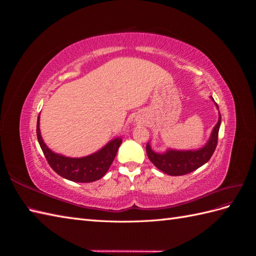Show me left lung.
Listing matches in <instances>:
<instances>
[{"mask_svg":"<svg viewBox=\"0 0 256 256\" xmlns=\"http://www.w3.org/2000/svg\"><path fill=\"white\" fill-rule=\"evenodd\" d=\"M214 100V99H212ZM216 108L218 104H216ZM219 109V108H218ZM221 125V114L219 112V120L214 127L208 142L202 148L196 150H168L164 154L154 152L150 143L146 145V154L150 160L157 168L171 176L186 175L196 171V168L205 164L212 158L218 143V134Z\"/></svg>","mask_w":256,"mask_h":256,"instance_id":"obj_1","label":"left lung"}]
</instances>
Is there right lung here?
Masks as SVG:
<instances>
[{
  "instance_id": "right-lung-1",
  "label": "right lung",
  "mask_w": 256,
  "mask_h": 256,
  "mask_svg": "<svg viewBox=\"0 0 256 256\" xmlns=\"http://www.w3.org/2000/svg\"><path fill=\"white\" fill-rule=\"evenodd\" d=\"M37 138L49 166L60 176L76 182H92L102 178L110 168L122 144V138H116L102 150L82 158H69L53 152L44 144L40 136V116L37 120Z\"/></svg>"
}]
</instances>
